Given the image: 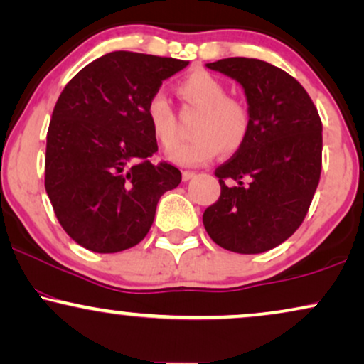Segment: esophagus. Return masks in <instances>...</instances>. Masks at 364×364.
Wrapping results in <instances>:
<instances>
[{
  "mask_svg": "<svg viewBox=\"0 0 364 364\" xmlns=\"http://www.w3.org/2000/svg\"><path fill=\"white\" fill-rule=\"evenodd\" d=\"M196 176L195 171H183V181H190V179H193Z\"/></svg>",
  "mask_w": 364,
  "mask_h": 364,
  "instance_id": "1",
  "label": "esophagus"
}]
</instances>
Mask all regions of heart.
Instances as JSON below:
<instances>
[{
    "label": "heart",
    "mask_w": 364,
    "mask_h": 364,
    "mask_svg": "<svg viewBox=\"0 0 364 364\" xmlns=\"http://www.w3.org/2000/svg\"><path fill=\"white\" fill-rule=\"evenodd\" d=\"M179 94L188 104L201 109L193 127L195 137L179 141L168 149L166 158L178 166L195 168L210 163L222 151L235 153L250 131V112L242 100L228 97L225 84L208 72H193L179 84ZM146 116L161 146L168 148L178 134L173 105L163 92H156L146 105Z\"/></svg>",
    "instance_id": "1"
}]
</instances>
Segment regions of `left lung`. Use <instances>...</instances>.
<instances>
[{
	"instance_id": "8db88e82",
	"label": "left lung",
	"mask_w": 364,
	"mask_h": 364,
	"mask_svg": "<svg viewBox=\"0 0 364 364\" xmlns=\"http://www.w3.org/2000/svg\"><path fill=\"white\" fill-rule=\"evenodd\" d=\"M206 67L242 85L250 131L215 169L222 193L205 210L203 225L216 245L262 254L306 218L321 178L323 122L304 87L264 60L223 58Z\"/></svg>"
}]
</instances>
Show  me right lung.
<instances>
[{
    "instance_id": "1",
    "label": "right lung",
    "mask_w": 364,
    "mask_h": 364,
    "mask_svg": "<svg viewBox=\"0 0 364 364\" xmlns=\"http://www.w3.org/2000/svg\"><path fill=\"white\" fill-rule=\"evenodd\" d=\"M185 60L112 52L82 68L55 104L47 134L45 190L67 235L116 254L148 235L164 193L181 183L149 161L158 142L146 105Z\"/></svg>"
}]
</instances>
